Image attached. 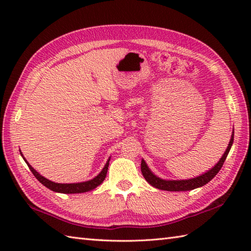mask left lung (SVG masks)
Returning a JSON list of instances; mask_svg holds the SVG:
<instances>
[{
	"label": "left lung",
	"mask_w": 251,
	"mask_h": 251,
	"mask_svg": "<svg viewBox=\"0 0 251 251\" xmlns=\"http://www.w3.org/2000/svg\"><path fill=\"white\" fill-rule=\"evenodd\" d=\"M233 140H234V132L231 136V140H230V142H228L225 154L222 155V157L220 158V161L215 165V167H212L210 170H208L207 173L202 174L196 178L188 179V180H164V179H161L151 172L150 168H149L148 165L146 164L145 159H142L141 161V173L143 175V177H145V179L148 181L149 183H150L152 186H154V188L159 189V190L177 191V192L194 190L196 188H200V186H202L209 182V181L214 178L218 173H219V170L221 169L223 163H225L228 152H230V150H231V147L233 145Z\"/></svg>",
	"instance_id": "left-lung-1"
}]
</instances>
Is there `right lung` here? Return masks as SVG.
<instances>
[{
  "label": "right lung",
  "instance_id": "right-lung-1",
  "mask_svg": "<svg viewBox=\"0 0 251 251\" xmlns=\"http://www.w3.org/2000/svg\"><path fill=\"white\" fill-rule=\"evenodd\" d=\"M21 156L24 157L23 153L20 152ZM25 162L28 165V167L30 168V170L32 172V174L34 175V177L40 181V182L45 185L47 189H50L54 192H58V193H65V194H75V193H85V192H88L90 190H94L95 188H97L99 184H101L103 182V180L105 179V176L106 173H108V167H109V162H110V158L108 159V162L104 165L103 169L101 170L100 174L97 176V177H95L92 180H88V181H85V182H79V183H56V182H52V181L49 180L44 178L43 176H41L39 173L36 172V170L31 166V165L26 162V159L24 157Z\"/></svg>",
  "mask_w": 251,
  "mask_h": 251
}]
</instances>
